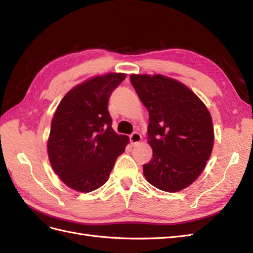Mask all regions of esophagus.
<instances>
[{"instance_id":"esophagus-1","label":"esophagus","mask_w":253,"mask_h":253,"mask_svg":"<svg viewBox=\"0 0 253 253\" xmlns=\"http://www.w3.org/2000/svg\"><path fill=\"white\" fill-rule=\"evenodd\" d=\"M141 139H142V137H141V135L139 133H136L135 132L131 136H129V141H131L132 144H136V143L140 142Z\"/></svg>"}]
</instances>
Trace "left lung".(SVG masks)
<instances>
[{"label": "left lung", "instance_id": "1", "mask_svg": "<svg viewBox=\"0 0 253 253\" xmlns=\"http://www.w3.org/2000/svg\"><path fill=\"white\" fill-rule=\"evenodd\" d=\"M132 85L149 111L152 159L143 175L152 186L177 192L190 186L210 158L214 131L204 102L179 81L163 75H131Z\"/></svg>", "mask_w": 253, "mask_h": 253}]
</instances>
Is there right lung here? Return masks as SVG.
<instances>
[{
  "label": "right lung",
  "instance_id": "obj_1",
  "mask_svg": "<svg viewBox=\"0 0 253 253\" xmlns=\"http://www.w3.org/2000/svg\"><path fill=\"white\" fill-rule=\"evenodd\" d=\"M126 77L109 73L72 88L51 120L47 152L53 171L78 192L100 188L115 162L125 152L128 137L112 127L108 103L112 91Z\"/></svg>",
  "mask_w": 253,
  "mask_h": 253
}]
</instances>
